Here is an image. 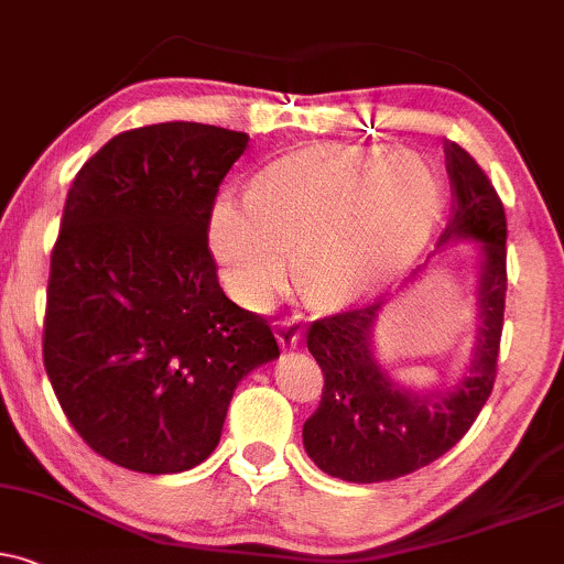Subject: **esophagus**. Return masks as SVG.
Returning <instances> with one entry per match:
<instances>
[{"instance_id": "obj_1", "label": "esophagus", "mask_w": 564, "mask_h": 564, "mask_svg": "<svg viewBox=\"0 0 564 564\" xmlns=\"http://www.w3.org/2000/svg\"><path fill=\"white\" fill-rule=\"evenodd\" d=\"M274 335L282 350H293V347H297V343H301V326L293 322H280L276 324Z\"/></svg>"}]
</instances>
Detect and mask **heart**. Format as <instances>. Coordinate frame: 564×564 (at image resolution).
<instances>
[{
  "mask_svg": "<svg viewBox=\"0 0 564 564\" xmlns=\"http://www.w3.org/2000/svg\"><path fill=\"white\" fill-rule=\"evenodd\" d=\"M440 212V177L421 159L387 145L311 143L259 166L248 204L214 200L206 246L246 308L276 301L295 248L301 288L318 308L339 311L398 282Z\"/></svg>",
  "mask_w": 564,
  "mask_h": 564,
  "instance_id": "b5f03b06",
  "label": "heart"
}]
</instances>
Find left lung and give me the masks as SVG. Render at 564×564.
Instances as JSON below:
<instances>
[{"label":"left lung","instance_id":"1","mask_svg":"<svg viewBox=\"0 0 564 564\" xmlns=\"http://www.w3.org/2000/svg\"><path fill=\"white\" fill-rule=\"evenodd\" d=\"M444 156L452 219L431 259L457 242L478 248L474 356L452 384L410 389L389 377L373 352V326L389 301L311 324L305 339L324 371V392L316 413L303 423V447L324 474L343 481L379 484L426 468L463 440L495 387L507 293L505 208L468 151L447 141Z\"/></svg>","mask_w":564,"mask_h":564}]
</instances>
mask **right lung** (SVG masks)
Masks as SVG:
<instances>
[{
    "label": "right lung",
    "mask_w": 564,
    "mask_h": 564,
    "mask_svg": "<svg viewBox=\"0 0 564 564\" xmlns=\"http://www.w3.org/2000/svg\"><path fill=\"white\" fill-rule=\"evenodd\" d=\"M248 135L128 130L73 180L46 293L44 366L90 449L180 474L217 449L235 387L280 358L267 318L221 293L206 217Z\"/></svg>",
    "instance_id": "obj_1"
}]
</instances>
